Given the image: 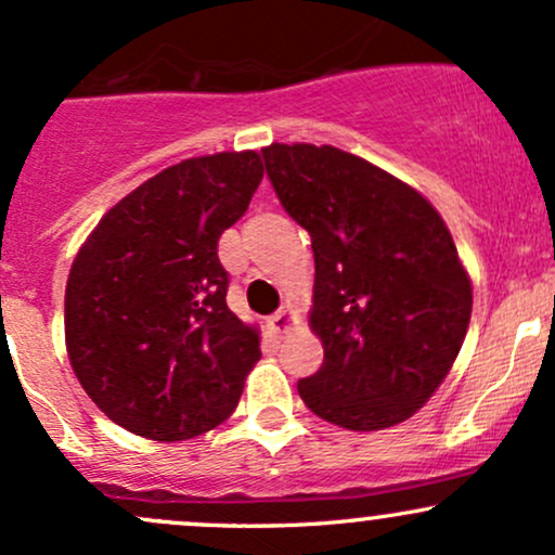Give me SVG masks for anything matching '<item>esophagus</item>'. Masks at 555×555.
I'll return each instance as SVG.
<instances>
[{
	"label": "esophagus",
	"mask_w": 555,
	"mask_h": 555,
	"mask_svg": "<svg viewBox=\"0 0 555 555\" xmlns=\"http://www.w3.org/2000/svg\"><path fill=\"white\" fill-rule=\"evenodd\" d=\"M292 324H295V315H292L289 308L276 310V313H273L271 319H268V326H271L273 334H287L289 328H292Z\"/></svg>",
	"instance_id": "34e87169"
}]
</instances>
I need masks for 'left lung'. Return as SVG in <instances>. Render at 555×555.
<instances>
[{"label":"left lung","instance_id":"8db88e82","mask_svg":"<svg viewBox=\"0 0 555 555\" xmlns=\"http://www.w3.org/2000/svg\"><path fill=\"white\" fill-rule=\"evenodd\" d=\"M266 173L310 234V326L324 363L297 382L352 431L405 422L442 385L472 319V282L440 212L413 186L328 144H271Z\"/></svg>","mask_w":555,"mask_h":555}]
</instances>
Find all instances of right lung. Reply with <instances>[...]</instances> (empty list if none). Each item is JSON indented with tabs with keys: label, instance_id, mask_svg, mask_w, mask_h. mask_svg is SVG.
I'll return each mask as SVG.
<instances>
[{
	"label": "right lung",
	"instance_id": "obj_1",
	"mask_svg": "<svg viewBox=\"0 0 555 555\" xmlns=\"http://www.w3.org/2000/svg\"><path fill=\"white\" fill-rule=\"evenodd\" d=\"M260 179L253 150L189 157L126 194L78 249L65 345L109 422L179 442L234 413L260 337L227 306L218 240Z\"/></svg>",
	"mask_w": 555,
	"mask_h": 555
}]
</instances>
